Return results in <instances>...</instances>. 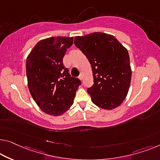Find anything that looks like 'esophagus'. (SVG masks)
Instances as JSON below:
<instances>
[{"instance_id":"obj_1","label":"esophagus","mask_w":160,"mask_h":160,"mask_svg":"<svg viewBox=\"0 0 160 160\" xmlns=\"http://www.w3.org/2000/svg\"><path fill=\"white\" fill-rule=\"evenodd\" d=\"M79 79H80V80H82V76L81 75L79 76Z\"/></svg>"}]
</instances>
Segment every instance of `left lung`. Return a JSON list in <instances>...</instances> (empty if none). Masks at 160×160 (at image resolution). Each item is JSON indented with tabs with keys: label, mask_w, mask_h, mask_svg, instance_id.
I'll use <instances>...</instances> for the list:
<instances>
[{
	"label": "left lung",
	"mask_w": 160,
	"mask_h": 160,
	"mask_svg": "<svg viewBox=\"0 0 160 160\" xmlns=\"http://www.w3.org/2000/svg\"><path fill=\"white\" fill-rule=\"evenodd\" d=\"M74 44L91 65L94 84L87 91L92 103L106 110L117 108L126 98L132 79L127 49L113 35L102 32L75 37Z\"/></svg>",
	"instance_id": "8db88e82"
}]
</instances>
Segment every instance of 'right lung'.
<instances>
[{
    "label": "right lung",
    "instance_id": "add662e5",
    "mask_svg": "<svg viewBox=\"0 0 160 160\" xmlns=\"http://www.w3.org/2000/svg\"><path fill=\"white\" fill-rule=\"evenodd\" d=\"M73 44V37H57L42 39L27 58L28 87L36 103L45 113L58 116L73 104L81 82L71 77L62 59Z\"/></svg>",
    "mask_w": 160,
    "mask_h": 160
}]
</instances>
